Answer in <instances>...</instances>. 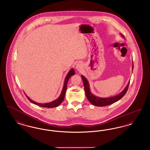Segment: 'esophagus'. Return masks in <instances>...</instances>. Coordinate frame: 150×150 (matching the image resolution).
Wrapping results in <instances>:
<instances>
[{
  "mask_svg": "<svg viewBox=\"0 0 150 150\" xmlns=\"http://www.w3.org/2000/svg\"><path fill=\"white\" fill-rule=\"evenodd\" d=\"M75 69L78 70V71H81L83 69L82 67V65L80 64H77L76 66H75Z\"/></svg>",
  "mask_w": 150,
  "mask_h": 150,
  "instance_id": "1",
  "label": "esophagus"
}]
</instances>
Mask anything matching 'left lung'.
Here are the masks:
<instances>
[{"mask_svg": "<svg viewBox=\"0 0 150 150\" xmlns=\"http://www.w3.org/2000/svg\"><path fill=\"white\" fill-rule=\"evenodd\" d=\"M120 35L122 38H124V36L122 35L121 34H120ZM132 69L133 70V62L132 64ZM81 79L84 83L85 92H86L87 99L89 100V101L93 105L96 106H98V107L106 106L109 105H111L115 102H117V100H120L121 98L125 94V93H127V90L128 89L129 84V81L127 86H126V87L122 90V91H121L120 93L117 94L116 96H112V97H100L94 95L93 93L91 92L89 83L87 80V79L83 75H81Z\"/></svg>", "mask_w": 150, "mask_h": 150, "instance_id": "obj_1", "label": "left lung"}]
</instances>
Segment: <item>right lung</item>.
I'll use <instances>...</instances> for the list:
<instances>
[{
	"label": "right lung",
	"mask_w": 150,
	"mask_h": 150,
	"mask_svg": "<svg viewBox=\"0 0 150 150\" xmlns=\"http://www.w3.org/2000/svg\"><path fill=\"white\" fill-rule=\"evenodd\" d=\"M75 72L74 71V69H70V70L67 73L66 78L64 79V86H63V89L62 90V92L61 94L59 95V97L56 99V100H53L52 102H50L49 103H38L36 102L35 101L31 99H30L29 97L26 94V96L27 97V98H28V100L33 103L36 105L38 106H40L41 107H47V108H53V107H56L58 106L64 100V96H65V93L66 91V89H67V84L68 83V81L69 80V79L71 78L72 75H75Z\"/></svg>",
	"instance_id": "right-lung-1"
}]
</instances>
